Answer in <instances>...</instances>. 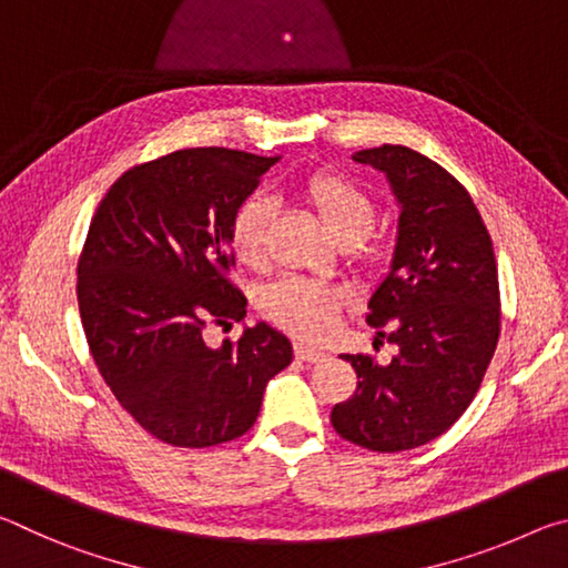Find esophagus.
Here are the masks:
<instances>
[{"label":"esophagus","mask_w":568,"mask_h":568,"mask_svg":"<svg viewBox=\"0 0 568 568\" xmlns=\"http://www.w3.org/2000/svg\"><path fill=\"white\" fill-rule=\"evenodd\" d=\"M295 358L297 361H307V363H318L323 358H328V353L321 351V348H315V345H307L303 341H297L295 343Z\"/></svg>","instance_id":"obj_1"}]
</instances>
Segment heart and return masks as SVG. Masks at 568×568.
Instances as JSON below:
<instances>
[{
	"mask_svg": "<svg viewBox=\"0 0 568 568\" xmlns=\"http://www.w3.org/2000/svg\"><path fill=\"white\" fill-rule=\"evenodd\" d=\"M297 195L313 207L325 230L341 245H358L376 227V203L358 182L333 170H318L307 175ZM271 225V205L263 197H247L230 220L227 243L235 261L245 267L265 263V237ZM345 305L343 291L325 283L287 277L267 287L261 307L267 318L303 338H323L333 331Z\"/></svg>",
	"mask_w": 568,
	"mask_h": 568,
	"instance_id": "b5f03b06",
	"label": "heart"
}]
</instances>
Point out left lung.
<instances>
[{
    "instance_id": "left-lung-1",
    "label": "left lung",
    "mask_w": 568,
    "mask_h": 568,
    "mask_svg": "<svg viewBox=\"0 0 568 568\" xmlns=\"http://www.w3.org/2000/svg\"><path fill=\"white\" fill-rule=\"evenodd\" d=\"M353 160L386 172L400 205L390 273L365 315L398 353L343 355L358 388L331 423L355 446L398 454L446 434L480 388L501 333L496 255L468 190L438 162L403 145Z\"/></svg>"
}]
</instances>
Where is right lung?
I'll list each match as a JSON object with an SVG mask.
<instances>
[{"mask_svg": "<svg viewBox=\"0 0 568 568\" xmlns=\"http://www.w3.org/2000/svg\"><path fill=\"white\" fill-rule=\"evenodd\" d=\"M277 158L192 148L130 168L102 197L77 263L98 371L130 416L180 448L227 444L261 413L293 345L267 323L210 348V323L245 318L230 281V220Z\"/></svg>", "mask_w": 568, "mask_h": 568, "instance_id": "right-lung-1", "label": "right lung"}]
</instances>
